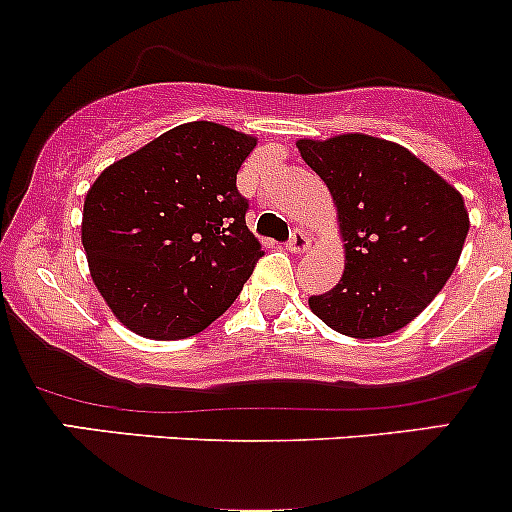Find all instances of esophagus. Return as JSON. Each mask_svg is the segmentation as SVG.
I'll return each instance as SVG.
<instances>
[{
  "instance_id": "1",
  "label": "esophagus",
  "mask_w": 512,
  "mask_h": 512,
  "mask_svg": "<svg viewBox=\"0 0 512 512\" xmlns=\"http://www.w3.org/2000/svg\"><path fill=\"white\" fill-rule=\"evenodd\" d=\"M287 247L289 252H294V255H302L304 250H309V237L304 235L302 230H294L292 237L287 240Z\"/></svg>"
}]
</instances>
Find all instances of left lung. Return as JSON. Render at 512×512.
<instances>
[{
    "label": "left lung",
    "instance_id": "8db88e82",
    "mask_svg": "<svg viewBox=\"0 0 512 512\" xmlns=\"http://www.w3.org/2000/svg\"><path fill=\"white\" fill-rule=\"evenodd\" d=\"M297 148L332 193L347 255L339 285L309 307L354 339L399 332L456 270L471 225L461 193L404 146L364 133Z\"/></svg>",
    "mask_w": 512,
    "mask_h": 512
}]
</instances>
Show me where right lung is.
I'll list each match as a JSON object with an SVG mask.
<instances>
[{
    "label": "right lung",
    "mask_w": 512,
    "mask_h": 512,
    "mask_svg": "<svg viewBox=\"0 0 512 512\" xmlns=\"http://www.w3.org/2000/svg\"><path fill=\"white\" fill-rule=\"evenodd\" d=\"M257 138L193 121L108 165L84 200L91 280L121 324L185 339L230 307L262 257L237 170Z\"/></svg>",
    "instance_id": "right-lung-1"
}]
</instances>
